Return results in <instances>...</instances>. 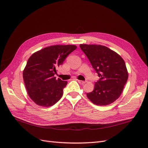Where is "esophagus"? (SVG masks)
I'll return each instance as SVG.
<instances>
[{
	"instance_id": "obj_1",
	"label": "esophagus",
	"mask_w": 148,
	"mask_h": 148,
	"mask_svg": "<svg viewBox=\"0 0 148 148\" xmlns=\"http://www.w3.org/2000/svg\"><path fill=\"white\" fill-rule=\"evenodd\" d=\"M78 83H80V84H84L85 83H86V82L82 81V80H78Z\"/></svg>"
}]
</instances>
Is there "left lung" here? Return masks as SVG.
I'll use <instances>...</instances> for the list:
<instances>
[{"label":"left lung","mask_w":148,"mask_h":148,"mask_svg":"<svg viewBox=\"0 0 148 148\" xmlns=\"http://www.w3.org/2000/svg\"><path fill=\"white\" fill-rule=\"evenodd\" d=\"M83 52L101 78L94 90L86 94L88 99L97 106H107L122 94L128 78L125 61L117 52L104 46L80 44Z\"/></svg>","instance_id":"1"}]
</instances>
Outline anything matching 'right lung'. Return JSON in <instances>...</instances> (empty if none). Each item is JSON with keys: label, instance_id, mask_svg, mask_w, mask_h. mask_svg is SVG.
Masks as SVG:
<instances>
[{"label": "right lung", "instance_id": "right-lung-1", "mask_svg": "<svg viewBox=\"0 0 148 148\" xmlns=\"http://www.w3.org/2000/svg\"><path fill=\"white\" fill-rule=\"evenodd\" d=\"M77 47L75 45L49 46L29 58L23 77L28 96L37 105L51 107L60 99L67 82L56 79L54 75L67 56Z\"/></svg>", "mask_w": 148, "mask_h": 148}]
</instances>
